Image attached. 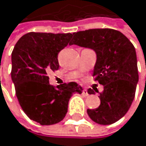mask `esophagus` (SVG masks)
<instances>
[{"label": "esophagus", "mask_w": 146, "mask_h": 146, "mask_svg": "<svg viewBox=\"0 0 146 146\" xmlns=\"http://www.w3.org/2000/svg\"><path fill=\"white\" fill-rule=\"evenodd\" d=\"M82 95L85 96V97H88V96H89V93H88V91H87L86 89H83L82 90Z\"/></svg>", "instance_id": "esophagus-1"}]
</instances>
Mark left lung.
Here are the masks:
<instances>
[{
    "label": "left lung",
    "mask_w": 146,
    "mask_h": 146,
    "mask_svg": "<svg viewBox=\"0 0 146 146\" xmlns=\"http://www.w3.org/2000/svg\"><path fill=\"white\" fill-rule=\"evenodd\" d=\"M70 45L90 48L97 54L93 76L104 86L100 106L88 109L96 123L109 125L118 121L129 111L138 82L136 49L130 40L117 30L103 28L74 33ZM89 94L95 92L90 89Z\"/></svg>",
    "instance_id": "left-lung-1"
}]
</instances>
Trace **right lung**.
<instances>
[{"mask_svg": "<svg viewBox=\"0 0 146 146\" xmlns=\"http://www.w3.org/2000/svg\"><path fill=\"white\" fill-rule=\"evenodd\" d=\"M72 33H28L16 43L11 54V79L19 105L31 120L52 125L66 117L74 93L82 94L76 82L56 89L48 83V72L59 68L57 56L70 44Z\"/></svg>", "mask_w": 146, "mask_h": 146, "instance_id": "1", "label": "right lung"}]
</instances>
